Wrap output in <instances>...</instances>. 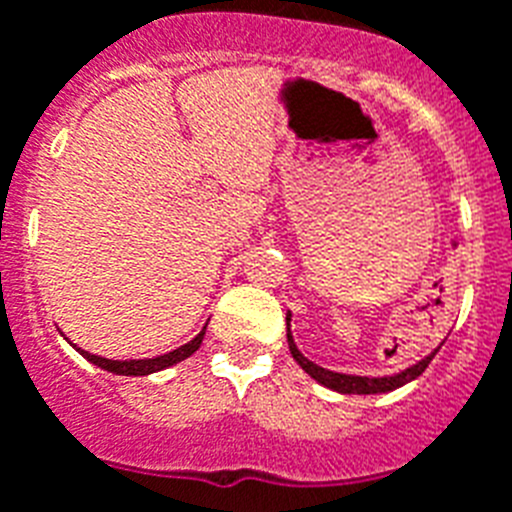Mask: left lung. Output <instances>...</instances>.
Masks as SVG:
<instances>
[{
	"label": "left lung",
	"mask_w": 512,
	"mask_h": 512,
	"mask_svg": "<svg viewBox=\"0 0 512 512\" xmlns=\"http://www.w3.org/2000/svg\"><path fill=\"white\" fill-rule=\"evenodd\" d=\"M290 319H293V314L287 311V345H290V353H293V358L298 361V366L306 371L308 377L316 379V382L324 384V387H329V390L340 392V395H382V392L398 390V387H403V384H408V382H413V379L421 377V374L426 371V366L432 363V358L437 356V350H439V348L432 350L429 356H424L421 361H416L413 366H408V369L398 371V374H392V377H358V374H337V371H329V369H322V366H316L314 361H308V358L303 356L301 350H298V345H295L293 332H290Z\"/></svg>",
	"instance_id": "1"
}]
</instances>
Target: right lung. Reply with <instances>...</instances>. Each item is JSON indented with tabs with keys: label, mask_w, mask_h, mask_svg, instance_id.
I'll list each match as a JSON object with an SVG mask.
<instances>
[{
	"label": "right lung",
	"mask_w": 512,
	"mask_h": 512,
	"mask_svg": "<svg viewBox=\"0 0 512 512\" xmlns=\"http://www.w3.org/2000/svg\"><path fill=\"white\" fill-rule=\"evenodd\" d=\"M206 335V327L198 332L196 337L190 342H185V345H180V348L170 350V353H164V356H156V358H135V361H112V358H101V356H94V353H88V350H80V356L86 358V361H91L94 366H99V369L109 371V374H120V377H149V374H156V371L162 369H170V366H175V363L185 361V358H190L193 353H196L198 348H201V340H204Z\"/></svg>",
	"instance_id": "right-lung-1"
}]
</instances>
